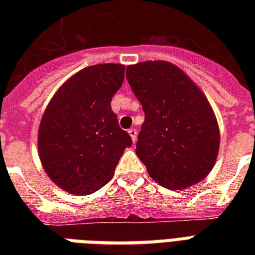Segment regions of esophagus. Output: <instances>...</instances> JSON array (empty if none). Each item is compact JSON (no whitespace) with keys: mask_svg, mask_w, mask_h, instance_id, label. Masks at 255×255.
Masks as SVG:
<instances>
[{"mask_svg":"<svg viewBox=\"0 0 255 255\" xmlns=\"http://www.w3.org/2000/svg\"><path fill=\"white\" fill-rule=\"evenodd\" d=\"M128 135L131 136L132 141L135 143L136 139H137V131H136L135 128H131V129H128Z\"/></svg>","mask_w":255,"mask_h":255,"instance_id":"esophagus-1","label":"esophagus"}]
</instances>
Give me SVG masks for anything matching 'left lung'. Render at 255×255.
Segmentation results:
<instances>
[{
    "instance_id": "obj_1",
    "label": "left lung",
    "mask_w": 255,
    "mask_h": 255,
    "mask_svg": "<svg viewBox=\"0 0 255 255\" xmlns=\"http://www.w3.org/2000/svg\"><path fill=\"white\" fill-rule=\"evenodd\" d=\"M126 73L145 114L136 155L148 174L170 190L202 181L220 149L217 118L204 92L170 62H140Z\"/></svg>"
}]
</instances>
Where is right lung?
Here are the masks:
<instances>
[{
	"label": "right lung",
	"mask_w": 255,
	"mask_h": 255,
	"mask_svg": "<svg viewBox=\"0 0 255 255\" xmlns=\"http://www.w3.org/2000/svg\"><path fill=\"white\" fill-rule=\"evenodd\" d=\"M126 66H88L58 88L38 129V155L50 180L67 193L86 196L115 173L132 140L118 124L112 96L122 87Z\"/></svg>",
	"instance_id": "obj_1"
}]
</instances>
